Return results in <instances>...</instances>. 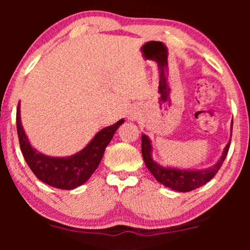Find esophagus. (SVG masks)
<instances>
[{"label":"esophagus","instance_id":"esophagus-1","mask_svg":"<svg viewBox=\"0 0 250 250\" xmlns=\"http://www.w3.org/2000/svg\"><path fill=\"white\" fill-rule=\"evenodd\" d=\"M128 118H129V119H135L136 117H135V115H134V114H129Z\"/></svg>","mask_w":250,"mask_h":250}]
</instances>
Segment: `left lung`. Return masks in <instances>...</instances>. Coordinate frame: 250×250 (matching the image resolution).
<instances>
[{
    "label": "left lung",
    "instance_id": "obj_1",
    "mask_svg": "<svg viewBox=\"0 0 250 250\" xmlns=\"http://www.w3.org/2000/svg\"><path fill=\"white\" fill-rule=\"evenodd\" d=\"M232 127V124H231ZM232 131V129H231ZM231 140L225 146L223 155L221 159L215 164L213 167L207 169L200 170H186V169H176V168H165V167L159 166L158 164L153 162L151 157L152 146L149 138L146 135H142V157L145 160L146 166L155 176V179L159 183L164 184L170 189L180 191V192H189L197 188L203 187L208 181H210L215 176L218 170H220L222 164H223L225 157L228 155L229 148H230Z\"/></svg>",
    "mask_w": 250,
    "mask_h": 250
}]
</instances>
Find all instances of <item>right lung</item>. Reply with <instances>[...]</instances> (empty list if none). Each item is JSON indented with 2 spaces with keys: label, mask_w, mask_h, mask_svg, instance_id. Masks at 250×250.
<instances>
[{
  "label": "right lung",
  "mask_w": 250,
  "mask_h": 250,
  "mask_svg": "<svg viewBox=\"0 0 250 250\" xmlns=\"http://www.w3.org/2000/svg\"><path fill=\"white\" fill-rule=\"evenodd\" d=\"M16 121L20 149L27 165L42 182L62 190L75 189L90 179L101 162L105 146L111 141L117 128L124 123V119H121L116 124L101 129L76 155L67 158H54L37 152L29 145L20 121V104L17 108Z\"/></svg>",
  "instance_id": "add662e5"
}]
</instances>
